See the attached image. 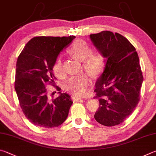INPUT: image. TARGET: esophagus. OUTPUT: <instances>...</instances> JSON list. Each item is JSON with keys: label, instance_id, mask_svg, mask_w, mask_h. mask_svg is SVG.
<instances>
[{"label": "esophagus", "instance_id": "34e87169", "mask_svg": "<svg viewBox=\"0 0 156 156\" xmlns=\"http://www.w3.org/2000/svg\"><path fill=\"white\" fill-rule=\"evenodd\" d=\"M83 98L81 97H78V96H75V95H74V96L72 97V99L73 100H75V101H78V100H81Z\"/></svg>", "mask_w": 156, "mask_h": 156}]
</instances>
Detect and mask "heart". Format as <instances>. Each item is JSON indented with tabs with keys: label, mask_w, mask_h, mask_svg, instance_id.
Here are the masks:
<instances>
[{
	"label": "heart",
	"mask_w": 156,
	"mask_h": 156,
	"mask_svg": "<svg viewBox=\"0 0 156 156\" xmlns=\"http://www.w3.org/2000/svg\"><path fill=\"white\" fill-rule=\"evenodd\" d=\"M67 53L73 58L82 62L83 68L94 76L99 75L105 67V57L100 51H92L88 43L83 40H76L67 50ZM53 70L58 76L64 75L62 62L57 59L53 66ZM91 79L86 73L72 76L65 81L66 90L73 92L78 96H83L88 92Z\"/></svg>",
	"instance_id": "heart-1"
}]
</instances>
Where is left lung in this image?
<instances>
[{
    "instance_id": "obj_1",
    "label": "left lung",
    "mask_w": 156,
    "mask_h": 156,
    "mask_svg": "<svg viewBox=\"0 0 156 156\" xmlns=\"http://www.w3.org/2000/svg\"><path fill=\"white\" fill-rule=\"evenodd\" d=\"M90 37L107 59L94 90L99 101L94 119L105 126H115L132 114L140 101L143 76L139 57L134 46L118 33L103 31Z\"/></svg>"
}]
</instances>
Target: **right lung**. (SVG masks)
Returning <instances> with one entry per match:
<instances>
[{"label":"right lung","mask_w":156,"mask_h":156,"mask_svg":"<svg viewBox=\"0 0 156 156\" xmlns=\"http://www.w3.org/2000/svg\"><path fill=\"white\" fill-rule=\"evenodd\" d=\"M75 38L38 36L27 42L16 63L15 90L27 119L36 126L53 128L66 119L73 101L69 94L61 93L50 99L46 86L54 85L53 66L63 48ZM57 91L61 88L56 86Z\"/></svg>","instance_id":"obj_1"}]
</instances>
